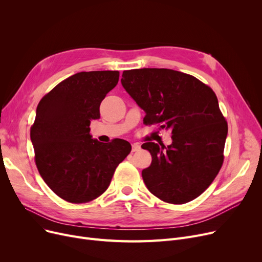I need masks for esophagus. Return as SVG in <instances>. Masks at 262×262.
<instances>
[{
	"mask_svg": "<svg viewBox=\"0 0 262 262\" xmlns=\"http://www.w3.org/2000/svg\"><path fill=\"white\" fill-rule=\"evenodd\" d=\"M140 148H141V147H140L139 143H134V144L132 145V150H133V152H138V150H139Z\"/></svg>",
	"mask_w": 262,
	"mask_h": 262,
	"instance_id": "obj_1",
	"label": "esophagus"
}]
</instances>
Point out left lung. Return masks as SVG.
Returning a JSON list of instances; mask_svg holds the SVG:
<instances>
[{"instance_id":"8db88e82","label":"left lung","mask_w":262,"mask_h":262,"mask_svg":"<svg viewBox=\"0 0 262 262\" xmlns=\"http://www.w3.org/2000/svg\"><path fill=\"white\" fill-rule=\"evenodd\" d=\"M122 86L145 113L143 122L170 129L168 146L146 142L152 155L142 178L150 193L170 204L200 196L217 175L224 159L227 122L215 93L194 76L171 69L124 71Z\"/></svg>"}]
</instances>
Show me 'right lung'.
<instances>
[{
    "label": "right lung",
    "mask_w": 262,
    "mask_h": 262,
    "mask_svg": "<svg viewBox=\"0 0 262 262\" xmlns=\"http://www.w3.org/2000/svg\"><path fill=\"white\" fill-rule=\"evenodd\" d=\"M119 71L76 73L39 102L31 128L37 169L62 200L81 204L107 190L116 168L130 153L125 140L104 144L90 135L100 105L119 81Z\"/></svg>",
    "instance_id": "add662e5"
}]
</instances>
